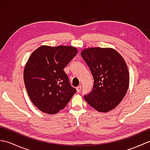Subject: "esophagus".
<instances>
[{
	"label": "esophagus",
	"mask_w": 150,
	"mask_h": 150,
	"mask_svg": "<svg viewBox=\"0 0 150 150\" xmlns=\"http://www.w3.org/2000/svg\"><path fill=\"white\" fill-rule=\"evenodd\" d=\"M76 89H77V91L79 93V92H80L82 90V86H79L77 87Z\"/></svg>",
	"instance_id": "obj_1"
}]
</instances>
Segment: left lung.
Returning <instances> with one entry per match:
<instances>
[{"mask_svg": "<svg viewBox=\"0 0 150 150\" xmlns=\"http://www.w3.org/2000/svg\"><path fill=\"white\" fill-rule=\"evenodd\" d=\"M94 79L86 101L99 112L106 113L117 107L129 87L128 67L120 54L110 47H89L81 53Z\"/></svg>", "mask_w": 150, "mask_h": 150, "instance_id": "1", "label": "left lung"}]
</instances>
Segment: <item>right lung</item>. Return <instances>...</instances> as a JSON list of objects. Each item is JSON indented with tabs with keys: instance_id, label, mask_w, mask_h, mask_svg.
<instances>
[{
	"instance_id": "add662e5",
	"label": "right lung",
	"mask_w": 150,
	"mask_h": 150,
	"mask_svg": "<svg viewBox=\"0 0 150 150\" xmlns=\"http://www.w3.org/2000/svg\"><path fill=\"white\" fill-rule=\"evenodd\" d=\"M77 53L73 46H41L31 53L24 67V84L30 100L41 111L57 113L76 93L63 69Z\"/></svg>"
}]
</instances>
